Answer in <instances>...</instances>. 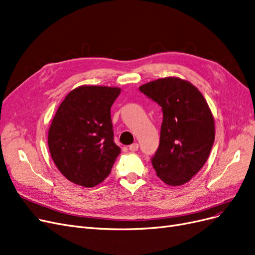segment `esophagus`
Segmentation results:
<instances>
[{
  "label": "esophagus",
  "instance_id": "obj_1",
  "mask_svg": "<svg viewBox=\"0 0 255 255\" xmlns=\"http://www.w3.org/2000/svg\"><path fill=\"white\" fill-rule=\"evenodd\" d=\"M137 149H138V144H137V143H133V144H131V145L129 146V150H130V151H136Z\"/></svg>",
  "mask_w": 255,
  "mask_h": 255
}]
</instances>
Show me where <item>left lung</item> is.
Instances as JSON below:
<instances>
[{"label": "left lung", "mask_w": 255, "mask_h": 255, "mask_svg": "<svg viewBox=\"0 0 255 255\" xmlns=\"http://www.w3.org/2000/svg\"><path fill=\"white\" fill-rule=\"evenodd\" d=\"M162 107L161 138L151 163L169 186L189 182L208 158L214 142V119L203 94L180 78L158 79L139 87Z\"/></svg>", "instance_id": "8db88e82"}]
</instances>
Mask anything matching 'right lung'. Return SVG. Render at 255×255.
<instances>
[{
  "label": "right lung",
  "mask_w": 255,
  "mask_h": 255,
  "mask_svg": "<svg viewBox=\"0 0 255 255\" xmlns=\"http://www.w3.org/2000/svg\"><path fill=\"white\" fill-rule=\"evenodd\" d=\"M121 89L80 86L56 110L48 131L55 166L74 184L94 187L109 175L121 148L113 140L110 109Z\"/></svg>",
  "instance_id": "obj_1"
}]
</instances>
